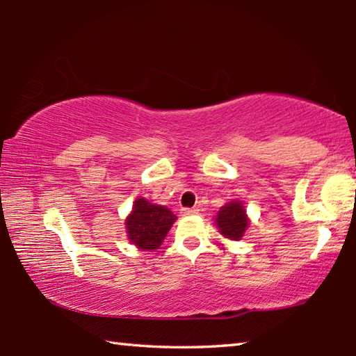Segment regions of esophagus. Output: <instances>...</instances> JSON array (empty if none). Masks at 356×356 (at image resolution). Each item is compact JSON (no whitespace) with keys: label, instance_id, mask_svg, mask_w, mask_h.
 Wrapping results in <instances>:
<instances>
[{"label":"esophagus","instance_id":"34e87169","mask_svg":"<svg viewBox=\"0 0 356 356\" xmlns=\"http://www.w3.org/2000/svg\"><path fill=\"white\" fill-rule=\"evenodd\" d=\"M197 212H200V210L195 209V207H193V209H182V215H196Z\"/></svg>","mask_w":356,"mask_h":356}]
</instances>
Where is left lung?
<instances>
[{
	"instance_id": "8db88e82",
	"label": "left lung",
	"mask_w": 356,
	"mask_h": 356,
	"mask_svg": "<svg viewBox=\"0 0 356 356\" xmlns=\"http://www.w3.org/2000/svg\"><path fill=\"white\" fill-rule=\"evenodd\" d=\"M215 225L220 229L221 236H225L229 240H240L250 225L245 206H242V202L238 201L227 202L226 206H222L218 210Z\"/></svg>"
}]
</instances>
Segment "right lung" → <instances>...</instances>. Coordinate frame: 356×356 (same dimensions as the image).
Returning <instances> with one entry per match:
<instances>
[{"instance_id": "add662e5", "label": "right lung", "mask_w": 356, "mask_h": 356, "mask_svg": "<svg viewBox=\"0 0 356 356\" xmlns=\"http://www.w3.org/2000/svg\"><path fill=\"white\" fill-rule=\"evenodd\" d=\"M176 220L177 216L168 207L140 197L125 220L129 240L141 250H159Z\"/></svg>"}]
</instances>
